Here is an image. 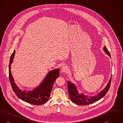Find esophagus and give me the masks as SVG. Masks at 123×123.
Masks as SVG:
<instances>
[{
  "label": "esophagus",
  "instance_id": "1",
  "mask_svg": "<svg viewBox=\"0 0 123 123\" xmlns=\"http://www.w3.org/2000/svg\"><path fill=\"white\" fill-rule=\"evenodd\" d=\"M69 70V68L66 65H64L63 66H62V70L61 71L62 72H68V71Z\"/></svg>",
  "mask_w": 123,
  "mask_h": 123
}]
</instances>
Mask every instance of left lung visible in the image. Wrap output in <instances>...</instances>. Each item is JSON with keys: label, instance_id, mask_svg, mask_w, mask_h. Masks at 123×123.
Here are the masks:
<instances>
[{"label": "left lung", "instance_id": "left-lung-1", "mask_svg": "<svg viewBox=\"0 0 123 123\" xmlns=\"http://www.w3.org/2000/svg\"><path fill=\"white\" fill-rule=\"evenodd\" d=\"M103 50L105 53L111 58L110 54L106 47H104ZM111 82V76L108 83L103 90L96 95L88 96L87 95H85L83 93H79L77 90V87L75 84L71 83L70 81H68V89L70 99L73 103L77 104L78 105H88L92 104L99 100L105 96L110 88Z\"/></svg>", "mask_w": 123, "mask_h": 123}]
</instances>
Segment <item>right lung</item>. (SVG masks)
<instances>
[{
	"label": "right lung",
	"instance_id": "obj_1",
	"mask_svg": "<svg viewBox=\"0 0 123 123\" xmlns=\"http://www.w3.org/2000/svg\"><path fill=\"white\" fill-rule=\"evenodd\" d=\"M15 51L12 54L9 64V78L13 90L18 98L28 103L40 105L46 103L50 98L55 80L59 76V69L50 71L39 86L31 91L22 90L14 82L11 72V65L15 56Z\"/></svg>",
	"mask_w": 123,
	"mask_h": 123
}]
</instances>
